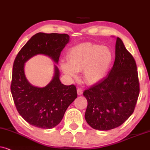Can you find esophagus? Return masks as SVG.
Instances as JSON below:
<instances>
[{
    "mask_svg": "<svg viewBox=\"0 0 150 150\" xmlns=\"http://www.w3.org/2000/svg\"><path fill=\"white\" fill-rule=\"evenodd\" d=\"M77 95H82V93H83V90L81 88H77Z\"/></svg>",
    "mask_w": 150,
    "mask_h": 150,
    "instance_id": "1",
    "label": "esophagus"
}]
</instances>
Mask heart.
Wrapping results in <instances>:
<instances>
[{"label":"heart","mask_w":150,"mask_h":150,"mask_svg":"<svg viewBox=\"0 0 150 150\" xmlns=\"http://www.w3.org/2000/svg\"><path fill=\"white\" fill-rule=\"evenodd\" d=\"M67 63L61 69L68 76L76 78L77 72L83 71V79L89 85L100 83L108 75L114 61L110 48L91 42H84L70 48L67 53Z\"/></svg>","instance_id":"1"}]
</instances>
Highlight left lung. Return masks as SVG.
I'll return each instance as SVG.
<instances>
[{
	"mask_svg": "<svg viewBox=\"0 0 150 150\" xmlns=\"http://www.w3.org/2000/svg\"><path fill=\"white\" fill-rule=\"evenodd\" d=\"M139 91L136 62L117 38L115 60L108 75L83 93L88 101L85 112L88 124L98 130L120 126L134 110Z\"/></svg>",
	"mask_w": 150,
	"mask_h": 150,
	"instance_id": "left-lung-1",
	"label": "left lung"
}]
</instances>
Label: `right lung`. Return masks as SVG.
I'll return each instance as SVG.
<instances>
[{"mask_svg":"<svg viewBox=\"0 0 150 150\" xmlns=\"http://www.w3.org/2000/svg\"><path fill=\"white\" fill-rule=\"evenodd\" d=\"M70 37L65 33H38L22 48L13 65L11 92L18 113L33 126L53 128L63 119L68 107L77 98L75 86H66L59 80V71L54 65V75L49 83L40 88L31 85L25 74V64L36 55H45L58 63L61 51Z\"/></svg>","mask_w":150,"mask_h":150,"instance_id":"right-lung-1","label":"right lung"}]
</instances>
